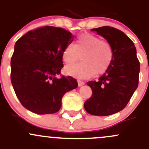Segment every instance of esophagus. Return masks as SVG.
<instances>
[{
  "mask_svg": "<svg viewBox=\"0 0 149 149\" xmlns=\"http://www.w3.org/2000/svg\"><path fill=\"white\" fill-rule=\"evenodd\" d=\"M78 84H79V86H83L85 84V82L82 81H78Z\"/></svg>",
  "mask_w": 149,
  "mask_h": 149,
  "instance_id": "esophagus-1",
  "label": "esophagus"
}]
</instances>
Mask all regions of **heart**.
Listing matches in <instances>:
<instances>
[{
    "mask_svg": "<svg viewBox=\"0 0 149 149\" xmlns=\"http://www.w3.org/2000/svg\"><path fill=\"white\" fill-rule=\"evenodd\" d=\"M81 54L82 62L66 66V74L79 79H88L94 74H102L109 68L113 59L111 45L90 33L81 34L74 46L68 45L65 47L63 52V61L66 64L73 63Z\"/></svg>",
    "mask_w": 149,
    "mask_h": 149,
    "instance_id": "1",
    "label": "heart"
}]
</instances>
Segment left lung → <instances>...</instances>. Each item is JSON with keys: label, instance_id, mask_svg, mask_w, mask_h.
Returning <instances> with one entry per match:
<instances>
[{"label": "left lung", "instance_id": "8db88e82", "mask_svg": "<svg viewBox=\"0 0 149 149\" xmlns=\"http://www.w3.org/2000/svg\"><path fill=\"white\" fill-rule=\"evenodd\" d=\"M91 31L111 45L113 59L98 81L87 83L92 95L84 106L91 115L107 116L121 111L130 101L139 85L140 63L134 43L120 30L106 26Z\"/></svg>", "mask_w": 149, "mask_h": 149}]
</instances>
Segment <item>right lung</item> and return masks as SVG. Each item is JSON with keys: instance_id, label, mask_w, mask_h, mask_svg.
I'll return each mask as SVG.
<instances>
[{"instance_id": "right-lung-1", "label": "right lung", "mask_w": 149, "mask_h": 149, "mask_svg": "<svg viewBox=\"0 0 149 149\" xmlns=\"http://www.w3.org/2000/svg\"><path fill=\"white\" fill-rule=\"evenodd\" d=\"M73 36L62 28L43 26L17 40L10 61V80L16 97L26 109L39 115L55 113L62 98L77 88V81L62 76L63 52Z\"/></svg>"}]
</instances>
